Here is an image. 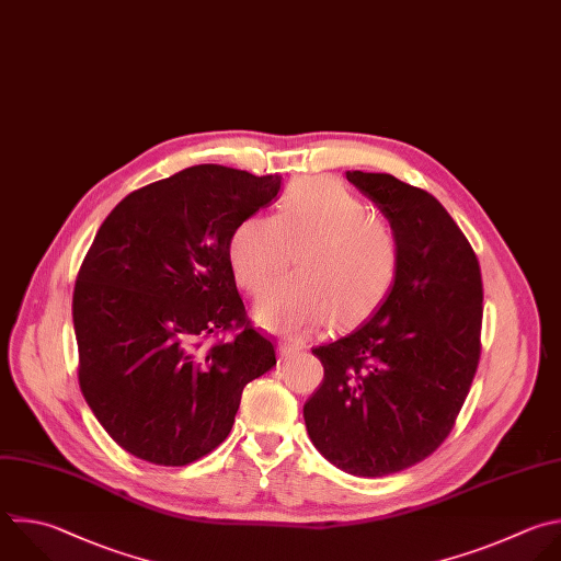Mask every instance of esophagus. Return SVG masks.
<instances>
[{"instance_id": "34e87169", "label": "esophagus", "mask_w": 561, "mask_h": 561, "mask_svg": "<svg viewBox=\"0 0 561 561\" xmlns=\"http://www.w3.org/2000/svg\"><path fill=\"white\" fill-rule=\"evenodd\" d=\"M277 352H279V356H282V358H288V356L297 354V352H299V347H297V345H293V343H288V341H279V343H277Z\"/></svg>"}]
</instances>
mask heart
<instances>
[{
  "mask_svg": "<svg viewBox=\"0 0 561 561\" xmlns=\"http://www.w3.org/2000/svg\"><path fill=\"white\" fill-rule=\"evenodd\" d=\"M295 253L297 275L273 284L255 304V321L279 334H304L328 314L350 321L375 308L399 268L392 225L334 178H304L273 218L242 220L229 240V264L247 293H260Z\"/></svg>",
  "mask_w": 561,
  "mask_h": 561,
  "instance_id": "1",
  "label": "heart"
}]
</instances>
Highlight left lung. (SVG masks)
Here are the masks:
<instances>
[{
  "label": "left lung",
  "instance_id": "obj_1",
  "mask_svg": "<svg viewBox=\"0 0 561 561\" xmlns=\"http://www.w3.org/2000/svg\"><path fill=\"white\" fill-rule=\"evenodd\" d=\"M345 178L390 220L399 268L375 314L312 347L323 381L304 421L334 467L381 478L425 460L449 436L480 358L482 277L465 233L432 194L390 173Z\"/></svg>",
  "mask_w": 561,
  "mask_h": 561
}]
</instances>
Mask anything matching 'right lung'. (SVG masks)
I'll use <instances>...</instances> for the list:
<instances>
[{
    "label": "right lung",
    "instance_id": "right-lung-1",
    "mask_svg": "<svg viewBox=\"0 0 561 561\" xmlns=\"http://www.w3.org/2000/svg\"><path fill=\"white\" fill-rule=\"evenodd\" d=\"M279 186L277 173L196 164L129 194L101 225L72 297L79 386L131 456L164 467L207 456L244 386L277 363L247 319L229 240ZM231 327V342L204 345Z\"/></svg>",
    "mask_w": 561,
    "mask_h": 561
}]
</instances>
